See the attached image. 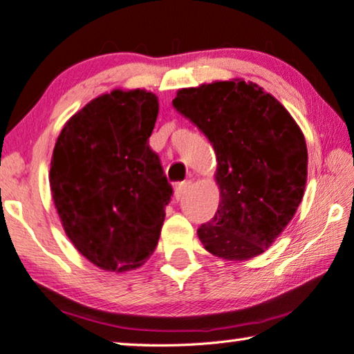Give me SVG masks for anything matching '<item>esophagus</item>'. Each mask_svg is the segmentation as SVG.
<instances>
[{"mask_svg": "<svg viewBox=\"0 0 354 354\" xmlns=\"http://www.w3.org/2000/svg\"><path fill=\"white\" fill-rule=\"evenodd\" d=\"M189 187H190V181H183V183L176 184V187H175V198L176 200L183 198L184 194H186L187 190H189Z\"/></svg>", "mask_w": 354, "mask_h": 354, "instance_id": "34e87169", "label": "esophagus"}]
</instances>
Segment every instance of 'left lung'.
<instances>
[{
  "mask_svg": "<svg viewBox=\"0 0 354 354\" xmlns=\"http://www.w3.org/2000/svg\"><path fill=\"white\" fill-rule=\"evenodd\" d=\"M173 109L214 148L221 201L198 228L203 248L245 261L271 248L304 197L307 145L288 110L243 78L178 89Z\"/></svg>",
  "mask_w": 354,
  "mask_h": 354,
  "instance_id": "8db88e82",
  "label": "left lung"
}]
</instances>
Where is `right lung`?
I'll use <instances>...</instances> for the list:
<instances>
[{
    "mask_svg": "<svg viewBox=\"0 0 354 354\" xmlns=\"http://www.w3.org/2000/svg\"><path fill=\"white\" fill-rule=\"evenodd\" d=\"M159 99L115 88L72 115L56 138L48 181L67 238L109 272L143 266L157 245L171 186L149 149Z\"/></svg>",
    "mask_w": 354,
    "mask_h": 354,
    "instance_id": "1",
    "label": "right lung"
}]
</instances>
